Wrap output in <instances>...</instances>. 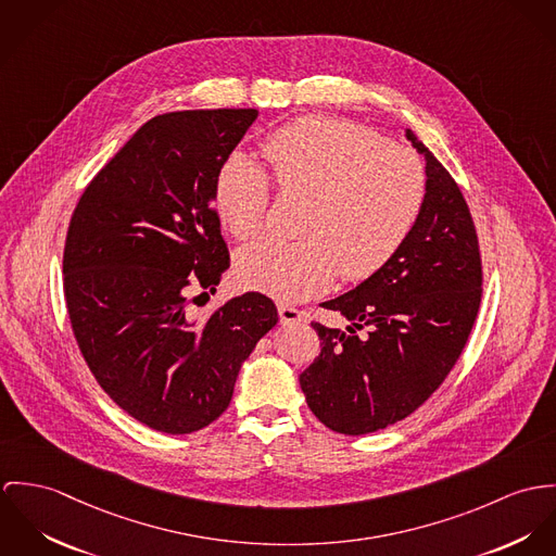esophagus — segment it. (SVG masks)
I'll list each match as a JSON object with an SVG mask.
<instances>
[{
	"label": "esophagus",
	"mask_w": 556,
	"mask_h": 556,
	"mask_svg": "<svg viewBox=\"0 0 556 556\" xmlns=\"http://www.w3.org/2000/svg\"><path fill=\"white\" fill-rule=\"evenodd\" d=\"M279 319L281 324H294V321H305L307 313L301 308L292 307V305H279Z\"/></svg>",
	"instance_id": "obj_1"
}]
</instances>
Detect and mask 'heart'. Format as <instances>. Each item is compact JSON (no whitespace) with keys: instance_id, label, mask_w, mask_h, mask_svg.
I'll list each match as a JSON object with an SVG mask.
<instances>
[{"instance_id":"1","label":"heart","mask_w":556,"mask_h":556,"mask_svg":"<svg viewBox=\"0 0 556 556\" xmlns=\"http://www.w3.org/2000/svg\"><path fill=\"white\" fill-rule=\"evenodd\" d=\"M273 186L307 198L299 241L266 239L237 257L239 279L281 301L326 292L337 275L363 281L405 245L427 198L420 157L365 125L311 115L275 129L262 144ZM273 189L243 155L215 175L213 206L226 230L255 239L268 219Z\"/></svg>"}]
</instances>
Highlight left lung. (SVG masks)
Returning a JSON list of instances; mask_svg holds the SVG:
<instances>
[{"instance_id": "left-lung-1", "label": "left lung", "mask_w": 556, "mask_h": 556, "mask_svg": "<svg viewBox=\"0 0 556 556\" xmlns=\"http://www.w3.org/2000/svg\"><path fill=\"white\" fill-rule=\"evenodd\" d=\"M407 138L425 153L429 177L412 235L356 290L321 303L350 319L345 330L311 321L321 354L301 372V388L315 418L341 434L381 431L422 407L460 358L482 303L467 200L416 134L407 129Z\"/></svg>"}]
</instances>
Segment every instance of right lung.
<instances>
[{
    "label": "right lung",
    "mask_w": 556,
    "mask_h": 556,
    "mask_svg": "<svg viewBox=\"0 0 556 556\" xmlns=\"http://www.w3.org/2000/svg\"><path fill=\"white\" fill-rule=\"evenodd\" d=\"M255 117L217 109L149 119L85 187L67 226L63 294L78 350L102 390L153 431L217 420L279 321L260 292L202 321L189 313L230 266L213 184Z\"/></svg>",
    "instance_id": "1"
}]
</instances>
